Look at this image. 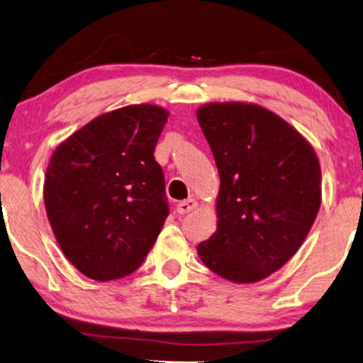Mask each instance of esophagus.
Here are the masks:
<instances>
[{
  "label": "esophagus",
  "instance_id": "esophagus-1",
  "mask_svg": "<svg viewBox=\"0 0 363 363\" xmlns=\"http://www.w3.org/2000/svg\"><path fill=\"white\" fill-rule=\"evenodd\" d=\"M196 208V200L193 198H188V200H183L177 205V213L178 215H186V213L193 211Z\"/></svg>",
  "mask_w": 363,
  "mask_h": 363
}]
</instances>
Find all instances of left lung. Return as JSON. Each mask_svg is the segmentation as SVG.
<instances>
[{
    "label": "left lung",
    "mask_w": 363,
    "mask_h": 363,
    "mask_svg": "<svg viewBox=\"0 0 363 363\" xmlns=\"http://www.w3.org/2000/svg\"><path fill=\"white\" fill-rule=\"evenodd\" d=\"M220 173L216 231L201 261L233 282H256L286 264L320 206V165L289 123L252 104H208L196 112Z\"/></svg>",
    "instance_id": "obj_1"
}]
</instances>
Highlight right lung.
I'll return each instance as SVG.
<instances>
[{
	"instance_id": "right-lung-1",
	"label": "right lung",
	"mask_w": 363,
	"mask_h": 363,
	"mask_svg": "<svg viewBox=\"0 0 363 363\" xmlns=\"http://www.w3.org/2000/svg\"><path fill=\"white\" fill-rule=\"evenodd\" d=\"M168 112L128 106L94 118L56 148L44 203L61 250L82 274H130L155 245L170 208L153 152Z\"/></svg>"
}]
</instances>
